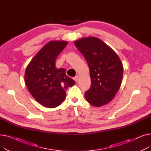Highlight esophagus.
Masks as SVG:
<instances>
[{"label": "esophagus", "mask_w": 151, "mask_h": 151, "mask_svg": "<svg viewBox=\"0 0 151 151\" xmlns=\"http://www.w3.org/2000/svg\"><path fill=\"white\" fill-rule=\"evenodd\" d=\"M73 79H74V80L77 83V82H78V79H79V76H78V75L76 76Z\"/></svg>", "instance_id": "1"}]
</instances>
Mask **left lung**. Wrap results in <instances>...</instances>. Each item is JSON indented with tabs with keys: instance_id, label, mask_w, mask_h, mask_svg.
Instances as JSON below:
<instances>
[{
	"instance_id": "8db88e82",
	"label": "left lung",
	"mask_w": 151,
	"mask_h": 151,
	"mask_svg": "<svg viewBox=\"0 0 151 151\" xmlns=\"http://www.w3.org/2000/svg\"><path fill=\"white\" fill-rule=\"evenodd\" d=\"M74 43L89 67L91 86L84 94L86 100L96 107L108 104L122 84L124 68L119 57L97 37H83Z\"/></svg>"
}]
</instances>
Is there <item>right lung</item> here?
Wrapping results in <instances>:
<instances>
[{"mask_svg": "<svg viewBox=\"0 0 151 151\" xmlns=\"http://www.w3.org/2000/svg\"><path fill=\"white\" fill-rule=\"evenodd\" d=\"M68 42L54 40L47 43L27 66L24 80L34 99L49 108L59 106L66 97L65 89L75 81L67 76L64 68H57L55 61Z\"/></svg>", "mask_w": 151, "mask_h": 151, "instance_id": "1", "label": "right lung"}]
</instances>
